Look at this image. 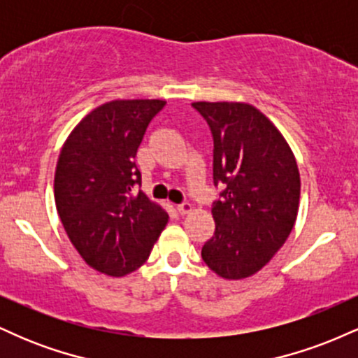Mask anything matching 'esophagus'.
Instances as JSON below:
<instances>
[{
    "label": "esophagus",
    "mask_w": 358,
    "mask_h": 358,
    "mask_svg": "<svg viewBox=\"0 0 358 358\" xmlns=\"http://www.w3.org/2000/svg\"><path fill=\"white\" fill-rule=\"evenodd\" d=\"M176 210H178V213H180V215H185V213L192 212V205H190V203H188V202H183V203L176 205Z\"/></svg>",
    "instance_id": "obj_1"
}]
</instances>
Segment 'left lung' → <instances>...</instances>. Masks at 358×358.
I'll return each instance as SVG.
<instances>
[{
    "mask_svg": "<svg viewBox=\"0 0 358 358\" xmlns=\"http://www.w3.org/2000/svg\"><path fill=\"white\" fill-rule=\"evenodd\" d=\"M213 139L215 232L202 259L225 279L257 273L285 244L296 220L299 171L282 134L244 102H193Z\"/></svg>",
    "mask_w": 358,
    "mask_h": 358,
    "instance_id": "obj_1",
    "label": "left lung"
}]
</instances>
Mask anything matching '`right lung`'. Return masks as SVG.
<instances>
[{
	"mask_svg": "<svg viewBox=\"0 0 358 358\" xmlns=\"http://www.w3.org/2000/svg\"><path fill=\"white\" fill-rule=\"evenodd\" d=\"M165 101H110L89 113L62 148L55 203L65 232L90 268L124 276L146 262L168 213L143 192L134 156Z\"/></svg>",
	"mask_w": 358,
	"mask_h": 358,
	"instance_id": "add662e5",
	"label": "right lung"
}]
</instances>
